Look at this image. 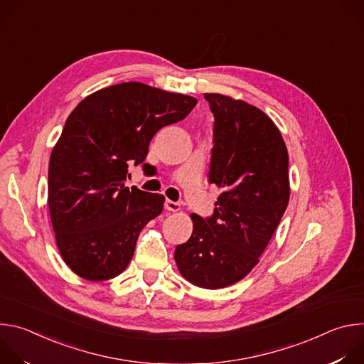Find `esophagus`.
I'll return each instance as SVG.
<instances>
[{
  "instance_id": "esophagus-1",
  "label": "esophagus",
  "mask_w": 364,
  "mask_h": 364,
  "mask_svg": "<svg viewBox=\"0 0 364 364\" xmlns=\"http://www.w3.org/2000/svg\"><path fill=\"white\" fill-rule=\"evenodd\" d=\"M164 205H166V209H167L168 212H174V213H176V212L180 210V204L176 203V201H171V200H167Z\"/></svg>"
}]
</instances>
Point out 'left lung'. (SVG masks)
Listing matches in <instances>:
<instances>
[{"label":"left lung","mask_w":364,"mask_h":364,"mask_svg":"<svg viewBox=\"0 0 364 364\" xmlns=\"http://www.w3.org/2000/svg\"><path fill=\"white\" fill-rule=\"evenodd\" d=\"M215 115L209 181L222 188L210 219L191 215L193 233L176 247L183 278L220 289L259 262L289 201L288 151L275 122L247 102L204 93Z\"/></svg>","instance_id":"left-lung-1"}]
</instances>
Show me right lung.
Instances as JSON below:
<instances>
[{
    "mask_svg": "<svg viewBox=\"0 0 364 364\" xmlns=\"http://www.w3.org/2000/svg\"><path fill=\"white\" fill-rule=\"evenodd\" d=\"M196 103L188 95L125 82L90 93L72 111L51 149L47 203L59 252L76 275L107 281L125 271L141 230L166 201L125 187L128 166L142 164L152 136Z\"/></svg>",
    "mask_w": 364,
    "mask_h": 364,
    "instance_id": "obj_1",
    "label": "right lung"
}]
</instances>
